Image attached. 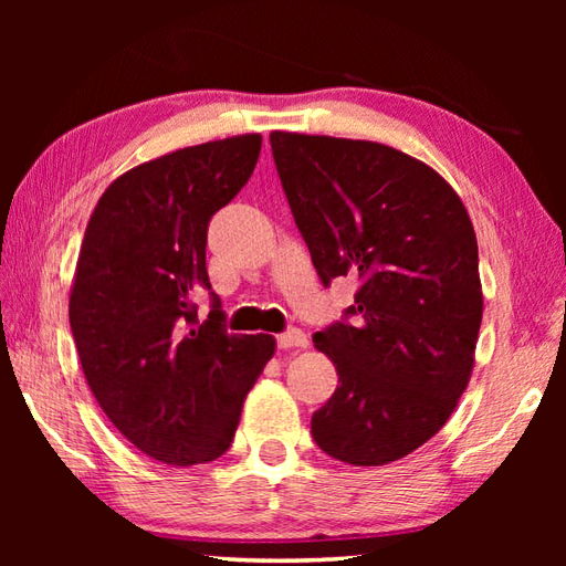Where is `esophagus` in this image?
<instances>
[{
    "instance_id": "1",
    "label": "esophagus",
    "mask_w": 566,
    "mask_h": 566,
    "mask_svg": "<svg viewBox=\"0 0 566 566\" xmlns=\"http://www.w3.org/2000/svg\"><path fill=\"white\" fill-rule=\"evenodd\" d=\"M306 345H308L306 335H304V331H298V328H292V331L276 335V347H282V350H290V347H306Z\"/></svg>"
}]
</instances>
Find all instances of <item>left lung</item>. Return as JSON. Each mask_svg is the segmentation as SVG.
<instances>
[{
	"label": "left lung",
	"mask_w": 566,
	"mask_h": 566,
	"mask_svg": "<svg viewBox=\"0 0 566 566\" xmlns=\"http://www.w3.org/2000/svg\"><path fill=\"white\" fill-rule=\"evenodd\" d=\"M323 284L355 276L345 318L314 335L338 389L311 418L335 460H401L448 423L474 367L482 282L474 226L444 179L371 140L270 134Z\"/></svg>",
	"instance_id": "left-lung-1"
}]
</instances>
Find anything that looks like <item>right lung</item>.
<instances>
[{"label":"right lung","instance_id":"add662e5","mask_svg":"<svg viewBox=\"0 0 566 566\" xmlns=\"http://www.w3.org/2000/svg\"><path fill=\"white\" fill-rule=\"evenodd\" d=\"M260 134L167 153L116 177L94 207L70 290V328L94 399L153 460L189 467L231 448L272 335H233L211 294L207 231L255 170Z\"/></svg>","mask_w":566,"mask_h":566}]
</instances>
